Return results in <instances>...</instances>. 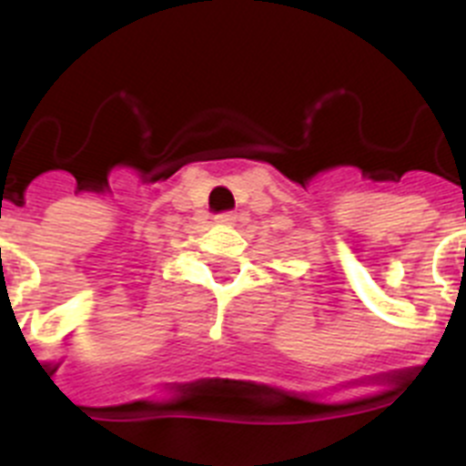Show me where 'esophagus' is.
Here are the masks:
<instances>
[{
	"label": "esophagus",
	"instance_id": "esophagus-1",
	"mask_svg": "<svg viewBox=\"0 0 466 466\" xmlns=\"http://www.w3.org/2000/svg\"><path fill=\"white\" fill-rule=\"evenodd\" d=\"M238 219H240L238 214L226 212V214H219V217H217V224H221V226H236Z\"/></svg>",
	"mask_w": 466,
	"mask_h": 466
}]
</instances>
